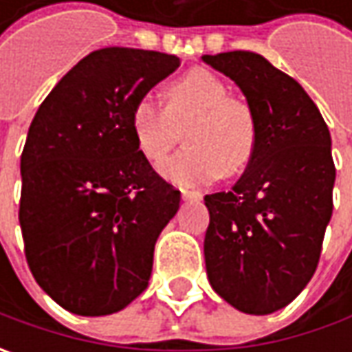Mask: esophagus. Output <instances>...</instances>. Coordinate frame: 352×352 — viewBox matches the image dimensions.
<instances>
[{
  "instance_id": "34e87169",
  "label": "esophagus",
  "mask_w": 352,
  "mask_h": 352,
  "mask_svg": "<svg viewBox=\"0 0 352 352\" xmlns=\"http://www.w3.org/2000/svg\"><path fill=\"white\" fill-rule=\"evenodd\" d=\"M180 194H182L184 199H192V201L201 199V192H197V190H188V188H182V190H180Z\"/></svg>"
}]
</instances>
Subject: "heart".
<instances>
[{
	"label": "heart",
	"mask_w": 352,
	"mask_h": 352,
	"mask_svg": "<svg viewBox=\"0 0 352 352\" xmlns=\"http://www.w3.org/2000/svg\"><path fill=\"white\" fill-rule=\"evenodd\" d=\"M188 119L184 129L188 146L160 168L166 180L197 186L249 166L258 144L254 113L243 100L231 98L227 86L210 70L194 68L176 78L164 91V107L151 96H141L129 113L137 148L151 164L166 158L176 142L174 123Z\"/></svg>",
	"instance_id": "b5f03b06"
}]
</instances>
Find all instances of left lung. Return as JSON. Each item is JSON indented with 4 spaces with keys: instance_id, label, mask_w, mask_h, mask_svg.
I'll return each instance as SVG.
<instances>
[{
    "instance_id": "8db88e82",
    "label": "left lung",
    "mask_w": 352,
    "mask_h": 352,
    "mask_svg": "<svg viewBox=\"0 0 352 352\" xmlns=\"http://www.w3.org/2000/svg\"><path fill=\"white\" fill-rule=\"evenodd\" d=\"M254 113L258 144L229 192L206 196L204 241L213 290L250 316L288 305L311 280L333 213L331 135L318 105L261 54H206Z\"/></svg>"
}]
</instances>
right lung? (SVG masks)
I'll use <instances>...</instances> for the list:
<instances>
[{"mask_svg": "<svg viewBox=\"0 0 352 352\" xmlns=\"http://www.w3.org/2000/svg\"><path fill=\"white\" fill-rule=\"evenodd\" d=\"M180 66L156 50L89 52L41 103L21 155L19 223L36 284L78 316H109L148 286L180 192L137 148L131 105Z\"/></svg>", "mask_w": 352, "mask_h": 352, "instance_id": "1", "label": "right lung"}]
</instances>
